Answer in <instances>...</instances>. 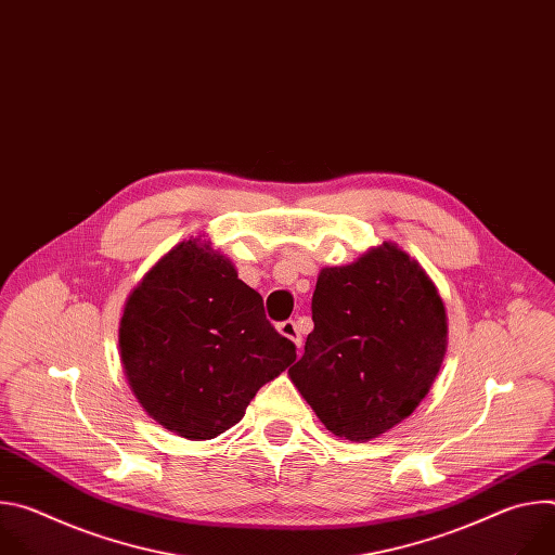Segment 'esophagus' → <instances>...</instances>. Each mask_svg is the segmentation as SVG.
I'll list each match as a JSON object with an SVG mask.
<instances>
[{"label":"esophagus","instance_id":"esophagus-1","mask_svg":"<svg viewBox=\"0 0 555 555\" xmlns=\"http://www.w3.org/2000/svg\"><path fill=\"white\" fill-rule=\"evenodd\" d=\"M276 332H279L283 338L292 340V343L296 345V349H300V347H302V336H300V332H298V325H296L294 321H285V323H279V325H276Z\"/></svg>","mask_w":555,"mask_h":555}]
</instances>
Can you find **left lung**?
<instances>
[{
  "label": "left lung",
  "mask_w": 555,
  "mask_h": 555,
  "mask_svg": "<svg viewBox=\"0 0 555 555\" xmlns=\"http://www.w3.org/2000/svg\"><path fill=\"white\" fill-rule=\"evenodd\" d=\"M311 319L287 375L330 433L369 441L413 415L448 347L446 307L420 261L384 242L323 268Z\"/></svg>",
  "instance_id": "left-lung-1"
}]
</instances>
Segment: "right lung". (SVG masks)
Instances as JSON below:
<instances>
[{"label": "right lung", "mask_w": 555, "mask_h": 555, "mask_svg": "<svg viewBox=\"0 0 555 555\" xmlns=\"http://www.w3.org/2000/svg\"><path fill=\"white\" fill-rule=\"evenodd\" d=\"M118 351L144 413L191 441L240 424L257 390L296 360L261 294L204 234L173 246L131 289Z\"/></svg>", "instance_id": "right-lung-1"}]
</instances>
